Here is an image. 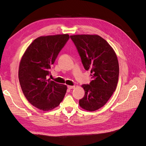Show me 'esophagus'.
I'll return each instance as SVG.
<instances>
[{
  "label": "esophagus",
  "mask_w": 146,
  "mask_h": 146,
  "mask_svg": "<svg viewBox=\"0 0 146 146\" xmlns=\"http://www.w3.org/2000/svg\"><path fill=\"white\" fill-rule=\"evenodd\" d=\"M75 88V86H68V88L70 89V90H71V89H74Z\"/></svg>",
  "instance_id": "obj_1"
}]
</instances>
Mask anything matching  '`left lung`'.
Masks as SVG:
<instances>
[{"mask_svg":"<svg viewBox=\"0 0 146 146\" xmlns=\"http://www.w3.org/2000/svg\"><path fill=\"white\" fill-rule=\"evenodd\" d=\"M70 38L84 69L90 70L92 76L89 84L82 85L85 95L79 104L93 111L104 106L117 88L119 76L117 56L108 42L97 35H76Z\"/></svg>","mask_w":146,"mask_h":146,"instance_id":"1","label":"left lung"}]
</instances>
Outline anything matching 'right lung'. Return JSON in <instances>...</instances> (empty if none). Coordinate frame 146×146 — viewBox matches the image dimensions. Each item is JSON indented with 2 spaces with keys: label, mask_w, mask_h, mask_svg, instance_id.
<instances>
[{
  "label": "right lung",
  "mask_w": 146,
  "mask_h": 146,
  "mask_svg": "<svg viewBox=\"0 0 146 146\" xmlns=\"http://www.w3.org/2000/svg\"><path fill=\"white\" fill-rule=\"evenodd\" d=\"M70 38L68 34L42 36L33 41L22 57L19 79L28 102L43 111L60 104L67 86L47 79L51 66Z\"/></svg>",
  "instance_id": "right-lung-1"
}]
</instances>
